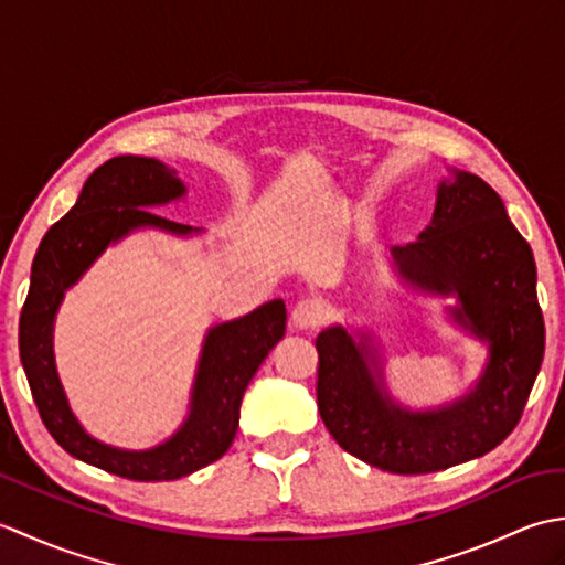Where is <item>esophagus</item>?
I'll return each mask as SVG.
<instances>
[{
	"label": "esophagus",
	"mask_w": 565,
	"mask_h": 565,
	"mask_svg": "<svg viewBox=\"0 0 565 565\" xmlns=\"http://www.w3.org/2000/svg\"><path fill=\"white\" fill-rule=\"evenodd\" d=\"M291 318L298 330H318L328 320V310L318 298H303L296 303Z\"/></svg>",
	"instance_id": "esophagus-1"
}]
</instances>
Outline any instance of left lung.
Returning <instances> with one entry per match:
<instances>
[{"label":"left lung","mask_w":565,"mask_h":565,"mask_svg":"<svg viewBox=\"0 0 565 565\" xmlns=\"http://www.w3.org/2000/svg\"><path fill=\"white\" fill-rule=\"evenodd\" d=\"M401 274L429 291L459 296L454 316L490 342L478 388L454 407L411 415L383 401L342 328L318 334V411L344 451L388 473L441 471L495 449L518 427L544 359L532 247L481 177L439 184L435 221L417 243L393 247Z\"/></svg>","instance_id":"left-lung-1"}]
</instances>
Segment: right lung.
<instances>
[{
	"label": "right lung",
	"instance_id": "right-lung-1",
	"mask_svg": "<svg viewBox=\"0 0 565 565\" xmlns=\"http://www.w3.org/2000/svg\"><path fill=\"white\" fill-rule=\"evenodd\" d=\"M184 194L177 172L152 158H114L89 174L75 206L41 239L31 286L19 318V354L33 403L45 429L75 459L130 481H174L213 463L231 449L247 383L286 332L284 301H269L235 322L213 328L191 401V415L177 435L152 451H118L84 435L72 417L53 364V318L67 286L97 259L111 239L138 225L189 233L150 211Z\"/></svg>",
	"mask_w": 565,
	"mask_h": 565
}]
</instances>
